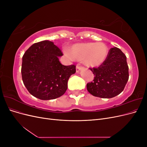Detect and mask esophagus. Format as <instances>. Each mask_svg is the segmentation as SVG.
Returning <instances> with one entry per match:
<instances>
[{
    "instance_id": "esophagus-1",
    "label": "esophagus",
    "mask_w": 147,
    "mask_h": 147,
    "mask_svg": "<svg viewBox=\"0 0 147 147\" xmlns=\"http://www.w3.org/2000/svg\"><path fill=\"white\" fill-rule=\"evenodd\" d=\"M82 69H83V67H81V66L77 65V66L76 67V72H79L80 71V70H82Z\"/></svg>"
}]
</instances>
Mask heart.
<instances>
[{"label": "heart", "mask_w": 147, "mask_h": 147, "mask_svg": "<svg viewBox=\"0 0 147 147\" xmlns=\"http://www.w3.org/2000/svg\"><path fill=\"white\" fill-rule=\"evenodd\" d=\"M69 51L75 59L83 60L86 65L95 67L104 63L108 56L109 49L103 42H86L74 44ZM67 55H70L69 53Z\"/></svg>", "instance_id": "heart-1"}]
</instances>
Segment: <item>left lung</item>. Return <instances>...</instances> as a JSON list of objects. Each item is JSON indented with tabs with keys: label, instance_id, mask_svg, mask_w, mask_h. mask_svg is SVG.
I'll use <instances>...</instances> for the list:
<instances>
[{
	"label": "left lung",
	"instance_id": "1",
	"mask_svg": "<svg viewBox=\"0 0 147 147\" xmlns=\"http://www.w3.org/2000/svg\"><path fill=\"white\" fill-rule=\"evenodd\" d=\"M94 75L92 82L87 83L88 91L100 98H112L119 94L129 79L126 56L120 49L111 48L104 63L90 69Z\"/></svg>",
	"mask_w": 147,
	"mask_h": 147
}]
</instances>
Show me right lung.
<instances>
[{"label": "right lung", "instance_id": "obj_1", "mask_svg": "<svg viewBox=\"0 0 147 147\" xmlns=\"http://www.w3.org/2000/svg\"><path fill=\"white\" fill-rule=\"evenodd\" d=\"M54 43L43 40L30 46L23 56L22 79L30 94L41 100L55 99L67 89L69 77L76 72L75 65L61 64L63 56Z\"/></svg>", "mask_w": 147, "mask_h": 147}]
</instances>
